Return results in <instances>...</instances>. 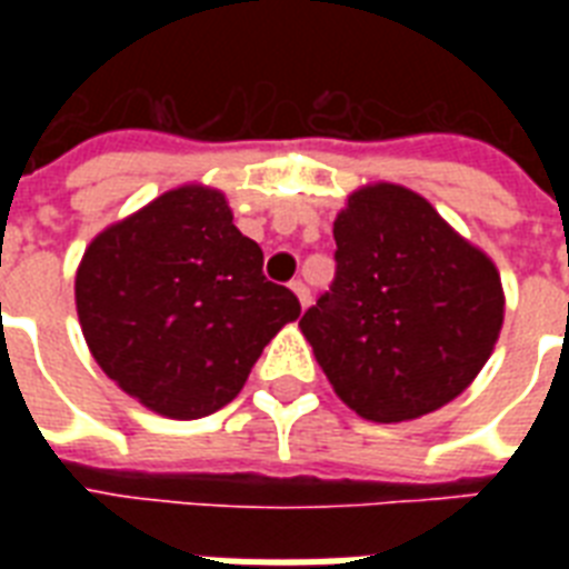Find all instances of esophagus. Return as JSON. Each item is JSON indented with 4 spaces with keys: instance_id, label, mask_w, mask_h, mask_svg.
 Segmentation results:
<instances>
[{
    "instance_id": "obj_1",
    "label": "esophagus",
    "mask_w": 569,
    "mask_h": 569,
    "mask_svg": "<svg viewBox=\"0 0 569 569\" xmlns=\"http://www.w3.org/2000/svg\"><path fill=\"white\" fill-rule=\"evenodd\" d=\"M295 292V298H298V303H301V310H307L310 307V289L301 283V280H292V286H289Z\"/></svg>"
}]
</instances>
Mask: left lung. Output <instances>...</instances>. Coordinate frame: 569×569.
Instances as JSON below:
<instances>
[{"instance_id": "1", "label": "left lung", "mask_w": 569, "mask_h": 569, "mask_svg": "<svg viewBox=\"0 0 569 569\" xmlns=\"http://www.w3.org/2000/svg\"><path fill=\"white\" fill-rule=\"evenodd\" d=\"M333 239L337 280L298 325L333 392L383 425L449 405L502 330L493 259L396 182L351 191Z\"/></svg>"}]
</instances>
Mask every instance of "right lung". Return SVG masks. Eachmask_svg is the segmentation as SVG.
Segmentation results:
<instances>
[{"label":"right lung","instance_id":"1","mask_svg":"<svg viewBox=\"0 0 569 569\" xmlns=\"http://www.w3.org/2000/svg\"><path fill=\"white\" fill-rule=\"evenodd\" d=\"M76 312L100 369L138 405L200 419L239 396L262 348L301 316L262 274L223 191L159 194L84 248Z\"/></svg>","mask_w":569,"mask_h":569}]
</instances>
